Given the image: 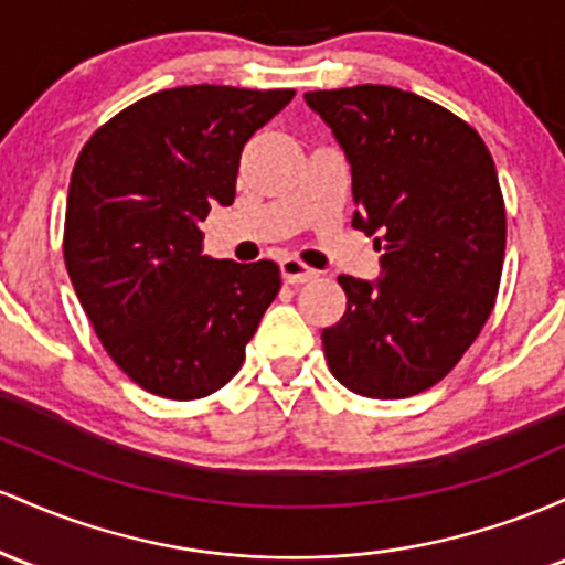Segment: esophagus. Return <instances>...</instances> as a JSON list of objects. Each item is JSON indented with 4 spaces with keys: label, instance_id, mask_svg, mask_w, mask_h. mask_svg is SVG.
<instances>
[{
    "label": "esophagus",
    "instance_id": "obj_1",
    "mask_svg": "<svg viewBox=\"0 0 565 565\" xmlns=\"http://www.w3.org/2000/svg\"><path fill=\"white\" fill-rule=\"evenodd\" d=\"M280 275H282V280H285V282L299 285V282H309V280H315L317 271H315V269H309L307 264H301L299 258H282V262H280Z\"/></svg>",
    "mask_w": 565,
    "mask_h": 565
}]
</instances>
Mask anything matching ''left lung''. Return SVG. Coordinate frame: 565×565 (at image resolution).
Instances as JSON below:
<instances>
[{
	"mask_svg": "<svg viewBox=\"0 0 565 565\" xmlns=\"http://www.w3.org/2000/svg\"><path fill=\"white\" fill-rule=\"evenodd\" d=\"M352 164L354 230L379 234L382 277L341 275L347 312L322 331L328 367L376 401L419 395L491 315L507 215L497 168L465 119L416 93L358 85L303 95Z\"/></svg>",
	"mask_w": 565,
	"mask_h": 565,
	"instance_id": "8db88e82",
	"label": "left lung"
}]
</instances>
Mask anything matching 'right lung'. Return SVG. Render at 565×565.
Instances as JSON below:
<instances>
[{
    "label": "right lung",
    "mask_w": 565,
    "mask_h": 565,
    "mask_svg": "<svg viewBox=\"0 0 565 565\" xmlns=\"http://www.w3.org/2000/svg\"><path fill=\"white\" fill-rule=\"evenodd\" d=\"M296 90L189 85L100 125L74 164L63 258L100 344L151 395L221 390L277 290L275 262L202 256L200 224L232 205L243 146Z\"/></svg>",
    "instance_id": "1"
}]
</instances>
